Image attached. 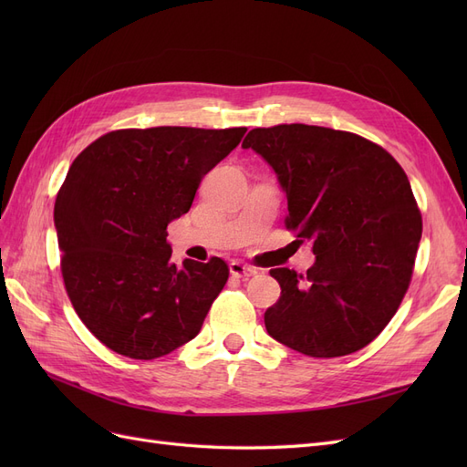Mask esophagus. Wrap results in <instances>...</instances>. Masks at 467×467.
Wrapping results in <instances>:
<instances>
[{"label":"esophagus","instance_id":"obj_1","mask_svg":"<svg viewBox=\"0 0 467 467\" xmlns=\"http://www.w3.org/2000/svg\"><path fill=\"white\" fill-rule=\"evenodd\" d=\"M230 273H232L234 278H244V280H247V278L257 275V268H253V266L244 265V263H239V261H232V263H230Z\"/></svg>","mask_w":467,"mask_h":467}]
</instances>
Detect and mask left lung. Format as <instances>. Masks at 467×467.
Listing matches in <instances>:
<instances>
[{"label":"left lung","instance_id":"1","mask_svg":"<svg viewBox=\"0 0 467 467\" xmlns=\"http://www.w3.org/2000/svg\"><path fill=\"white\" fill-rule=\"evenodd\" d=\"M242 148L273 167L286 228L316 255L306 275L271 271L280 298L265 312L268 335L316 358L372 343L409 288L422 232L401 165L366 138L309 124L253 129Z\"/></svg>","mask_w":467,"mask_h":467}]
</instances>
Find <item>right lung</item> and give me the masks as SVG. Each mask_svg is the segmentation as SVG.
Listing matches in <instances>:
<instances>
[{"label": "right lung", "instance_id": "1", "mask_svg": "<svg viewBox=\"0 0 467 467\" xmlns=\"http://www.w3.org/2000/svg\"><path fill=\"white\" fill-rule=\"evenodd\" d=\"M245 130H117L69 167L54 204L64 285L110 350L153 360L199 335L230 268L218 257L171 263L167 223L187 214L202 177Z\"/></svg>", "mask_w": 467, "mask_h": 467}]
</instances>
